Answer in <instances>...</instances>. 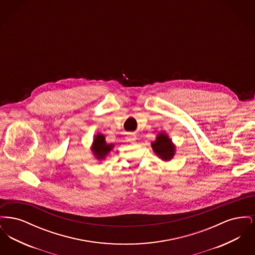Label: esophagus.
<instances>
[{"label":"esophagus","mask_w":255,"mask_h":255,"mask_svg":"<svg viewBox=\"0 0 255 255\" xmlns=\"http://www.w3.org/2000/svg\"><path fill=\"white\" fill-rule=\"evenodd\" d=\"M135 139H136V135L134 134V133H130L129 135H128V141H130V142H132V141H135Z\"/></svg>","instance_id":"esophagus-1"}]
</instances>
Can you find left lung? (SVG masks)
I'll return each instance as SVG.
<instances>
[{"instance_id": "8db88e82", "label": "left lung", "mask_w": 255, "mask_h": 255, "mask_svg": "<svg viewBox=\"0 0 255 255\" xmlns=\"http://www.w3.org/2000/svg\"><path fill=\"white\" fill-rule=\"evenodd\" d=\"M154 153L163 161H169L176 154V145L165 132H159L156 140L151 142Z\"/></svg>"}]
</instances>
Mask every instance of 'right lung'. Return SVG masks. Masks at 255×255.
<instances>
[{
  "label": "right lung",
  "mask_w": 255,
  "mask_h": 255,
  "mask_svg": "<svg viewBox=\"0 0 255 255\" xmlns=\"http://www.w3.org/2000/svg\"><path fill=\"white\" fill-rule=\"evenodd\" d=\"M114 144H108L105 140V136L102 133L95 134L93 144L91 146V150L93 152L94 157L97 160H104L106 156L114 149Z\"/></svg>",
  "instance_id": "obj_1"
}]
</instances>
